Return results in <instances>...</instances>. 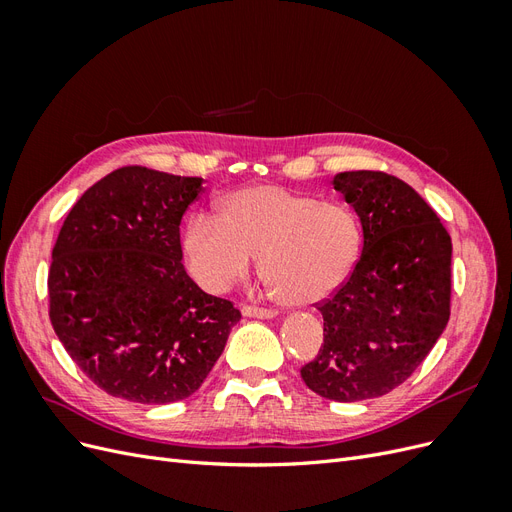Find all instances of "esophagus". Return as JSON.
Segmentation results:
<instances>
[{
    "instance_id": "34e87169",
    "label": "esophagus",
    "mask_w": 512,
    "mask_h": 512,
    "mask_svg": "<svg viewBox=\"0 0 512 512\" xmlns=\"http://www.w3.org/2000/svg\"><path fill=\"white\" fill-rule=\"evenodd\" d=\"M243 316H250V318H275L277 312L275 309H265V307H254V305H243Z\"/></svg>"
}]
</instances>
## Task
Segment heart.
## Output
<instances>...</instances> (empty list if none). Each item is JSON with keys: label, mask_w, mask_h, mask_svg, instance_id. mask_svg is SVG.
Returning a JSON list of instances; mask_svg holds the SVG:
<instances>
[{"label": "heart", "mask_w": 512, "mask_h": 512, "mask_svg": "<svg viewBox=\"0 0 512 512\" xmlns=\"http://www.w3.org/2000/svg\"><path fill=\"white\" fill-rule=\"evenodd\" d=\"M183 247L192 277L207 292L230 290L260 254V271L277 299L312 305L348 280L361 256L363 230L344 203L262 183L232 192L220 218H192Z\"/></svg>", "instance_id": "obj_1"}]
</instances>
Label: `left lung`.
<instances>
[{
    "label": "left lung",
    "mask_w": 512,
    "mask_h": 512,
    "mask_svg": "<svg viewBox=\"0 0 512 512\" xmlns=\"http://www.w3.org/2000/svg\"><path fill=\"white\" fill-rule=\"evenodd\" d=\"M363 228V252L348 282L318 305L324 342L301 367L324 399L382 397L436 346L451 316V235L421 194L378 170L333 179Z\"/></svg>",
    "instance_id": "8db88e82"
}]
</instances>
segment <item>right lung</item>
<instances>
[{
  "instance_id": "add662e5",
  "label": "right lung",
  "mask_w": 512,
  "mask_h": 512,
  "mask_svg": "<svg viewBox=\"0 0 512 512\" xmlns=\"http://www.w3.org/2000/svg\"><path fill=\"white\" fill-rule=\"evenodd\" d=\"M200 177L113 170L76 200L49 271L51 324L102 391L173 404L200 389L241 312L183 269L179 224Z\"/></svg>"
}]
</instances>
